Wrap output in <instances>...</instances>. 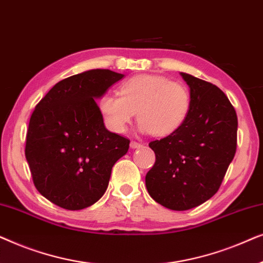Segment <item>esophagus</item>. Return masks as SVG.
<instances>
[{
	"label": "esophagus",
	"instance_id": "34e87169",
	"mask_svg": "<svg viewBox=\"0 0 263 263\" xmlns=\"http://www.w3.org/2000/svg\"><path fill=\"white\" fill-rule=\"evenodd\" d=\"M141 146H142L141 143H139V142H136V141H132L130 142V148H133V149L140 148V147H141Z\"/></svg>",
	"mask_w": 263,
	"mask_h": 263
}]
</instances>
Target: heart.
I'll return each mask as SVG.
<instances>
[{"mask_svg":"<svg viewBox=\"0 0 263 263\" xmlns=\"http://www.w3.org/2000/svg\"><path fill=\"white\" fill-rule=\"evenodd\" d=\"M118 95L107 93L98 103L106 127L118 134L127 130L138 112L140 132L170 135L184 123L192 106L188 87L161 75L128 79L120 86Z\"/></svg>","mask_w":263,"mask_h":263,"instance_id":"b5f03b06","label":"heart"}]
</instances>
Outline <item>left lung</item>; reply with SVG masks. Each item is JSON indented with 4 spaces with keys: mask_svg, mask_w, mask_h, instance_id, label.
I'll list each match as a JSON object with an SVG mask.
<instances>
[{
    "mask_svg": "<svg viewBox=\"0 0 263 263\" xmlns=\"http://www.w3.org/2000/svg\"><path fill=\"white\" fill-rule=\"evenodd\" d=\"M192 106L181 127L149 142L156 163L146 175L151 197L174 211L200 206L218 192L236 153L237 115L217 86L181 73Z\"/></svg>",
    "mask_w": 263,
    "mask_h": 263,
    "instance_id": "left-lung-1",
    "label": "left lung"
}]
</instances>
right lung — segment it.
I'll return each instance as SVG.
<instances>
[{"label": "right lung", "instance_id": "1", "mask_svg": "<svg viewBox=\"0 0 263 263\" xmlns=\"http://www.w3.org/2000/svg\"><path fill=\"white\" fill-rule=\"evenodd\" d=\"M124 75L92 69L57 82L30 118L25 156L35 188L70 211L92 206L129 140L107 130L96 99Z\"/></svg>", "mask_w": 263, "mask_h": 263}]
</instances>
